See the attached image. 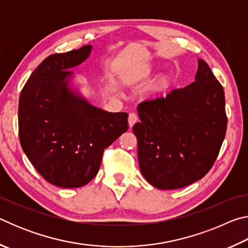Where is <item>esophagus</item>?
Listing matches in <instances>:
<instances>
[{
	"mask_svg": "<svg viewBox=\"0 0 248 248\" xmlns=\"http://www.w3.org/2000/svg\"><path fill=\"white\" fill-rule=\"evenodd\" d=\"M137 121H138V117H137V115L134 114V112H130V114H129V117H128L129 127H130V128L133 127V124H136Z\"/></svg>",
	"mask_w": 248,
	"mask_h": 248,
	"instance_id": "obj_1",
	"label": "esophagus"
}]
</instances>
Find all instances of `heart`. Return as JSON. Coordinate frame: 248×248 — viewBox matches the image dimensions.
I'll return each instance as SVG.
<instances>
[{
	"label": "heart",
	"instance_id": "b5f03b06",
	"mask_svg": "<svg viewBox=\"0 0 248 248\" xmlns=\"http://www.w3.org/2000/svg\"><path fill=\"white\" fill-rule=\"evenodd\" d=\"M153 69L152 68H144V69H141V70H137L134 71V72H131L125 75V82H128L130 84L132 83H137L141 81V79H144L148 77H150V74L152 73ZM169 86V78H162L158 79V82L156 83V86H155V89L156 90H163L165 89V87Z\"/></svg>",
	"mask_w": 248,
	"mask_h": 248
}]
</instances>
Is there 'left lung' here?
<instances>
[{
    "label": "left lung",
    "instance_id": "obj_1",
    "mask_svg": "<svg viewBox=\"0 0 248 248\" xmlns=\"http://www.w3.org/2000/svg\"><path fill=\"white\" fill-rule=\"evenodd\" d=\"M133 125L144 178L158 189H178L211 170L223 143L228 117L223 87L203 60L196 82L138 106Z\"/></svg>",
    "mask_w": 248,
    "mask_h": 248
}]
</instances>
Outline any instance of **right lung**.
Masks as SVG:
<instances>
[{
  "instance_id": "add662e5",
  "label": "right lung",
  "mask_w": 248,
  "mask_h": 248,
  "mask_svg": "<svg viewBox=\"0 0 248 248\" xmlns=\"http://www.w3.org/2000/svg\"><path fill=\"white\" fill-rule=\"evenodd\" d=\"M92 46L51 54L29 77L19 96L20 145L36 170L61 188L82 187L98 173L104 150L128 130L127 112H108L68 86Z\"/></svg>"
}]
</instances>
